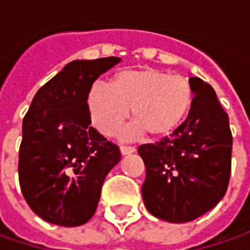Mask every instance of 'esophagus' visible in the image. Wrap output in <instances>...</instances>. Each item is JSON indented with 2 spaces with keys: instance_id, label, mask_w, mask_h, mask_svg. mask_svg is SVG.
Wrapping results in <instances>:
<instances>
[{
  "instance_id": "esophagus-1",
  "label": "esophagus",
  "mask_w": 250,
  "mask_h": 250,
  "mask_svg": "<svg viewBox=\"0 0 250 250\" xmlns=\"http://www.w3.org/2000/svg\"><path fill=\"white\" fill-rule=\"evenodd\" d=\"M120 149H121V153H122L124 156H125V154H130V153H133V151H135V147H132V146H124V145L121 146Z\"/></svg>"
}]
</instances>
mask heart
<instances>
[{"instance_id": "obj_1", "label": "heart", "mask_w": 250, "mask_h": 250, "mask_svg": "<svg viewBox=\"0 0 250 250\" xmlns=\"http://www.w3.org/2000/svg\"><path fill=\"white\" fill-rule=\"evenodd\" d=\"M91 120L111 136L128 120L136 124L132 133L146 132L166 138L185 120L193 103V87L185 76L157 69H135L118 73L112 84L96 82L89 91Z\"/></svg>"}]
</instances>
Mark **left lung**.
<instances>
[{
  "instance_id": "left-lung-1",
  "label": "left lung",
  "mask_w": 250,
  "mask_h": 250,
  "mask_svg": "<svg viewBox=\"0 0 250 250\" xmlns=\"http://www.w3.org/2000/svg\"><path fill=\"white\" fill-rule=\"evenodd\" d=\"M193 103L169 136L138 149L146 167L142 196L150 213L168 223L203 216L224 197L231 175L232 133L216 91L190 78Z\"/></svg>"
}]
</instances>
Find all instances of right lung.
I'll return each mask as SVG.
<instances>
[{"mask_svg": "<svg viewBox=\"0 0 250 250\" xmlns=\"http://www.w3.org/2000/svg\"><path fill=\"white\" fill-rule=\"evenodd\" d=\"M121 58L78 60L63 66L33 97L22 125L19 184L43 220L82 226L96 213L101 187L121 160L120 147L90 126L91 84Z\"/></svg>", "mask_w": 250, "mask_h": 250, "instance_id": "add662e5", "label": "right lung"}]
</instances>
